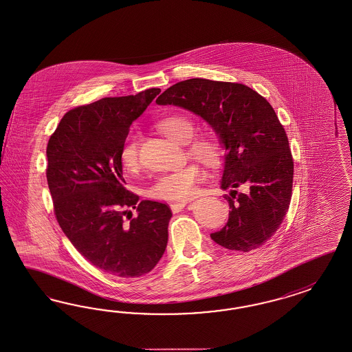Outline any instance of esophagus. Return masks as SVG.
<instances>
[{
    "label": "esophagus",
    "instance_id": "esophagus-1",
    "mask_svg": "<svg viewBox=\"0 0 352 352\" xmlns=\"http://www.w3.org/2000/svg\"><path fill=\"white\" fill-rule=\"evenodd\" d=\"M186 206H187V201H179V203H173V204H170V208H171L173 213H178V212H181Z\"/></svg>",
    "mask_w": 352,
    "mask_h": 352
}]
</instances>
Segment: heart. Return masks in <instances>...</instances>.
Returning a JSON list of instances; mask_svg holds the SVG:
<instances>
[{"label":"heart","instance_id":"b5f03b06","mask_svg":"<svg viewBox=\"0 0 352 352\" xmlns=\"http://www.w3.org/2000/svg\"><path fill=\"white\" fill-rule=\"evenodd\" d=\"M158 130L165 133L173 142L187 144L194 138L195 126L191 120L184 116H169L157 122ZM191 157L200 161L208 168L221 165L225 151L219 140L210 136L194 139L188 146ZM120 161L123 169L135 171L139 168V140L138 133L130 131L122 140ZM204 173L196 164L186 165L179 170L158 175L148 187L146 195L152 199L168 201H184L194 197L197 186L203 181Z\"/></svg>","mask_w":352,"mask_h":352}]
</instances>
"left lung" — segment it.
Segmentation results:
<instances>
[{
	"label": "left lung",
	"instance_id": "obj_1",
	"mask_svg": "<svg viewBox=\"0 0 352 352\" xmlns=\"http://www.w3.org/2000/svg\"><path fill=\"white\" fill-rule=\"evenodd\" d=\"M156 102L201 117L225 149L221 188H230L231 210L210 238L236 252L263 245L286 216L294 177L287 135L272 105L247 85L201 78L171 85ZM241 185L245 195L234 191Z\"/></svg>",
	"mask_w": 352,
	"mask_h": 352
}]
</instances>
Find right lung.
Segmentation results:
<instances>
[{"instance_id":"1","label":"right lung","mask_w":352,"mask_h":352,"mask_svg":"<svg viewBox=\"0 0 352 352\" xmlns=\"http://www.w3.org/2000/svg\"><path fill=\"white\" fill-rule=\"evenodd\" d=\"M160 92L149 88L70 110L47 146L49 191L62 231L85 260L117 277L151 272L168 244L169 206L139 201L126 190L120 161L131 123ZM131 207L138 216L127 223Z\"/></svg>"}]
</instances>
